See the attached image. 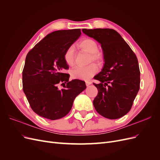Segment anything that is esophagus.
Returning <instances> with one entry per match:
<instances>
[{"label": "esophagus", "instance_id": "obj_1", "mask_svg": "<svg viewBox=\"0 0 160 160\" xmlns=\"http://www.w3.org/2000/svg\"><path fill=\"white\" fill-rule=\"evenodd\" d=\"M85 83H86V86L88 87L89 85H90L91 84V81H86Z\"/></svg>", "mask_w": 160, "mask_h": 160}]
</instances>
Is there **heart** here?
Masks as SVG:
<instances>
[{
	"mask_svg": "<svg viewBox=\"0 0 160 160\" xmlns=\"http://www.w3.org/2000/svg\"><path fill=\"white\" fill-rule=\"evenodd\" d=\"M81 49L85 50L89 53V61H93L97 63L100 64L103 61V56L98 51V44L92 38H87L80 41L78 44ZM63 59L66 63L72 66L75 62V49L74 47L71 46L66 49ZM98 72V67L94 64H91L86 67H76L71 71L72 78L89 80Z\"/></svg>",
	"mask_w": 160,
	"mask_h": 160,
	"instance_id": "heart-1",
	"label": "heart"
}]
</instances>
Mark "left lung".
<instances>
[{"instance_id": "8db88e82", "label": "left lung", "mask_w": 160, "mask_h": 160, "mask_svg": "<svg viewBox=\"0 0 160 160\" xmlns=\"http://www.w3.org/2000/svg\"><path fill=\"white\" fill-rule=\"evenodd\" d=\"M82 31L101 44L105 63L94 77L98 94L93 100L96 111L104 118L115 119L126 115L132 107L140 85L137 57L119 34L111 28Z\"/></svg>"}]
</instances>
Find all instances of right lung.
<instances>
[{
  "label": "right lung",
  "mask_w": 160,
  "mask_h": 160,
  "mask_svg": "<svg viewBox=\"0 0 160 160\" xmlns=\"http://www.w3.org/2000/svg\"><path fill=\"white\" fill-rule=\"evenodd\" d=\"M81 34V29L52 32L28 52L22 71V89L31 108L42 118L55 120L69 113L76 97L86 89L85 81H69L63 55ZM66 84L59 90L57 85Z\"/></svg>",
  "instance_id": "obj_1"
}]
</instances>
